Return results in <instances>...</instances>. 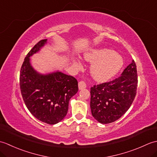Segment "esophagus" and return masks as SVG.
Returning a JSON list of instances; mask_svg holds the SVG:
<instances>
[{
    "instance_id": "1",
    "label": "esophagus",
    "mask_w": 157,
    "mask_h": 157,
    "mask_svg": "<svg viewBox=\"0 0 157 157\" xmlns=\"http://www.w3.org/2000/svg\"><path fill=\"white\" fill-rule=\"evenodd\" d=\"M78 87H79V90L84 89V88H86V84L84 81H80L78 84Z\"/></svg>"
}]
</instances>
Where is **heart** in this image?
Wrapping results in <instances>:
<instances>
[{
    "instance_id": "b5f03b06",
    "label": "heart",
    "mask_w": 157,
    "mask_h": 157,
    "mask_svg": "<svg viewBox=\"0 0 157 157\" xmlns=\"http://www.w3.org/2000/svg\"><path fill=\"white\" fill-rule=\"evenodd\" d=\"M88 61L93 62L91 66V73L98 81L108 80L114 76L121 69L123 65L122 58L111 50L103 48L94 50L84 56ZM75 63L79 62L75 60Z\"/></svg>"
}]
</instances>
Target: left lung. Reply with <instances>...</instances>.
<instances>
[{
  "instance_id": "left-lung-1",
  "label": "left lung",
  "mask_w": 157,
  "mask_h": 157,
  "mask_svg": "<svg viewBox=\"0 0 157 157\" xmlns=\"http://www.w3.org/2000/svg\"><path fill=\"white\" fill-rule=\"evenodd\" d=\"M137 86V68L133 60L117 78L94 85L90 88L92 116L104 124L119 119L131 106Z\"/></svg>"
}]
</instances>
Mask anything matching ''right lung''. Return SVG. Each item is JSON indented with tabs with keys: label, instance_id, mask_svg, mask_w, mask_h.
Listing matches in <instances>:
<instances>
[{
	"label": "right lung",
	"instance_id": "1",
	"mask_svg": "<svg viewBox=\"0 0 157 157\" xmlns=\"http://www.w3.org/2000/svg\"><path fill=\"white\" fill-rule=\"evenodd\" d=\"M46 40L39 41L26 55L20 70L19 86L29 112L40 121L53 125L66 116L69 100L78 91V83L74 77L61 72L41 75L32 67L29 57Z\"/></svg>",
	"mask_w": 157,
	"mask_h": 157
}]
</instances>
